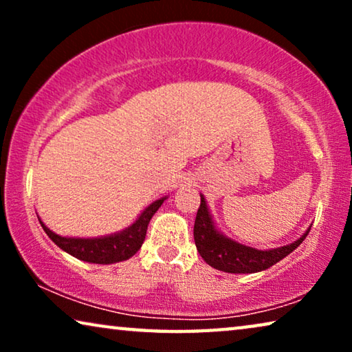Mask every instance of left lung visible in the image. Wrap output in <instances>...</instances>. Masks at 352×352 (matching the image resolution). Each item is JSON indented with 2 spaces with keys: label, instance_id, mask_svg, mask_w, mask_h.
<instances>
[{
  "label": "left lung",
  "instance_id": "8db88e82",
  "mask_svg": "<svg viewBox=\"0 0 352 352\" xmlns=\"http://www.w3.org/2000/svg\"><path fill=\"white\" fill-rule=\"evenodd\" d=\"M307 234H309V229L296 242L274 250H256L247 247V245H240L216 230L208 208H206L204 195H200V206L194 224V240L200 256L211 267L219 269V271L230 274H252L264 271L300 247L302 240L307 237Z\"/></svg>",
  "mask_w": 352,
  "mask_h": 352
}]
</instances>
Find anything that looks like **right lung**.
I'll use <instances>...</instances> for the list:
<instances>
[{"label":"right lung","mask_w":352,"mask_h":352,"mask_svg":"<svg viewBox=\"0 0 352 352\" xmlns=\"http://www.w3.org/2000/svg\"><path fill=\"white\" fill-rule=\"evenodd\" d=\"M163 199L153 201L152 205H148L146 210L142 211V214L136 219V223L129 226L123 232L109 235V237H100V239H69V237H60L46 228L41 223V228L45 229V232L50 235V239L54 242L57 247L64 250L72 256L81 259L86 263H96V264H112L118 261H124V259L131 258L133 254L141 248L147 234V226L151 223L152 216L155 214V211L160 208Z\"/></svg>","instance_id":"obj_1"}]
</instances>
